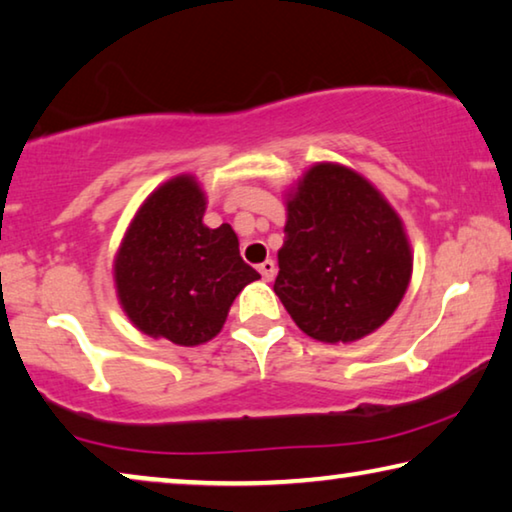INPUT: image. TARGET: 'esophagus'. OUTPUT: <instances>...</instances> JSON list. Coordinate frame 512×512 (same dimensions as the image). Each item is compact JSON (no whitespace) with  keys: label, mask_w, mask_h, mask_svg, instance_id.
I'll return each instance as SVG.
<instances>
[{"label":"esophagus","mask_w":512,"mask_h":512,"mask_svg":"<svg viewBox=\"0 0 512 512\" xmlns=\"http://www.w3.org/2000/svg\"><path fill=\"white\" fill-rule=\"evenodd\" d=\"M258 272L263 274V279H265V281H272V279H274V274H277V263H274L272 258H267L265 263L258 265Z\"/></svg>","instance_id":"34e87169"}]
</instances>
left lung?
Wrapping results in <instances>:
<instances>
[{
    "mask_svg": "<svg viewBox=\"0 0 512 512\" xmlns=\"http://www.w3.org/2000/svg\"><path fill=\"white\" fill-rule=\"evenodd\" d=\"M274 293L306 336L359 341L387 322L412 279L403 219L355 169L316 162L286 192Z\"/></svg>",
    "mask_w": 512,
    "mask_h": 512,
    "instance_id": "left-lung-1",
    "label": "left lung"
}]
</instances>
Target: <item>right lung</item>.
Instances as JSON below:
<instances>
[{
	"label": "right lung",
	"instance_id": "1",
	"mask_svg": "<svg viewBox=\"0 0 512 512\" xmlns=\"http://www.w3.org/2000/svg\"><path fill=\"white\" fill-rule=\"evenodd\" d=\"M206 192L196 176L169 178L146 196L114 256V288L141 334L176 345L208 343L231 304L261 279L240 256L231 224H203Z\"/></svg>",
	"mask_w": 512,
	"mask_h": 512
}]
</instances>
